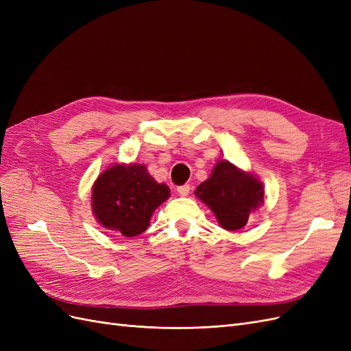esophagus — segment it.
I'll use <instances>...</instances> for the list:
<instances>
[{
	"instance_id": "34e87169",
	"label": "esophagus",
	"mask_w": 351,
	"mask_h": 351,
	"mask_svg": "<svg viewBox=\"0 0 351 351\" xmlns=\"http://www.w3.org/2000/svg\"><path fill=\"white\" fill-rule=\"evenodd\" d=\"M190 187L189 184H184V186H180V187H177V192H178V195H182V196H187L189 193H190Z\"/></svg>"
}]
</instances>
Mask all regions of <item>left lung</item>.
I'll return each mask as SVG.
<instances>
[{
    "label": "left lung",
    "mask_w": 351,
    "mask_h": 351,
    "mask_svg": "<svg viewBox=\"0 0 351 351\" xmlns=\"http://www.w3.org/2000/svg\"><path fill=\"white\" fill-rule=\"evenodd\" d=\"M196 196L214 212L222 228L234 231L246 226L250 212L263 204V187L252 174L221 161L200 183Z\"/></svg>",
    "instance_id": "left-lung-1"
}]
</instances>
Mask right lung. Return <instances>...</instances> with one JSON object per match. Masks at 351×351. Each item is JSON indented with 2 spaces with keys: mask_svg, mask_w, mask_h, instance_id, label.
Listing matches in <instances>:
<instances>
[{
  "mask_svg": "<svg viewBox=\"0 0 351 351\" xmlns=\"http://www.w3.org/2000/svg\"><path fill=\"white\" fill-rule=\"evenodd\" d=\"M169 197L142 164L114 165L104 171L92 189V209L101 226L136 237L149 227L154 210Z\"/></svg>",
  "mask_w": 351,
  "mask_h": 351,
  "instance_id": "1",
  "label": "right lung"
}]
</instances>
